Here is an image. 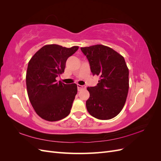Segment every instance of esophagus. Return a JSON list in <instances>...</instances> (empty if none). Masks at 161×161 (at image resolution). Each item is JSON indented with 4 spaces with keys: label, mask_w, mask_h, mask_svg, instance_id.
Instances as JSON below:
<instances>
[{
    "label": "esophagus",
    "mask_w": 161,
    "mask_h": 161,
    "mask_svg": "<svg viewBox=\"0 0 161 161\" xmlns=\"http://www.w3.org/2000/svg\"><path fill=\"white\" fill-rule=\"evenodd\" d=\"M85 88V86H82V85H77V89H78V91H80V90L83 89Z\"/></svg>",
    "instance_id": "1"
}]
</instances>
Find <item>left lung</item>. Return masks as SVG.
<instances>
[{
    "mask_svg": "<svg viewBox=\"0 0 161 161\" xmlns=\"http://www.w3.org/2000/svg\"><path fill=\"white\" fill-rule=\"evenodd\" d=\"M92 75L99 76L97 86L87 87L90 97L86 101L94 118L108 120L123 109L129 89V70L124 58L111 47L95 45L81 47Z\"/></svg>",
    "mask_w": 161,
    "mask_h": 161,
    "instance_id": "8db88e82",
    "label": "left lung"
}]
</instances>
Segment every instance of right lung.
<instances>
[{"label": "right lung", "mask_w": 161, "mask_h": 161, "mask_svg": "<svg viewBox=\"0 0 161 161\" xmlns=\"http://www.w3.org/2000/svg\"><path fill=\"white\" fill-rule=\"evenodd\" d=\"M79 49L56 44L39 50L29 62L26 85L29 99L36 114L43 119L55 121L66 118L77 93L76 84L57 82L64 72L68 58Z\"/></svg>", "instance_id": "1"}]
</instances>
